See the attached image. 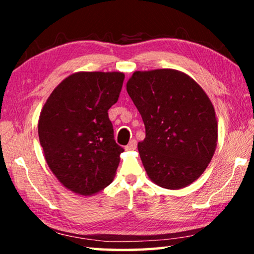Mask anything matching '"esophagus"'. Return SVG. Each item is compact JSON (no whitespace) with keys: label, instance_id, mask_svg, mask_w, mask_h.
Here are the masks:
<instances>
[{"label":"esophagus","instance_id":"obj_1","mask_svg":"<svg viewBox=\"0 0 254 254\" xmlns=\"http://www.w3.org/2000/svg\"><path fill=\"white\" fill-rule=\"evenodd\" d=\"M127 150V151H132V150H135L136 149V141L135 140H131L130 142H128L127 145H126V148H124Z\"/></svg>","mask_w":254,"mask_h":254}]
</instances>
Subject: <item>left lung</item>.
<instances>
[{"label":"left lung","mask_w":254,"mask_h":254,"mask_svg":"<svg viewBox=\"0 0 254 254\" xmlns=\"http://www.w3.org/2000/svg\"><path fill=\"white\" fill-rule=\"evenodd\" d=\"M127 91L142 117L145 137L137 143L149 178L167 189L198 179L217 145V120L204 89L183 71H134Z\"/></svg>","instance_id":"obj_1"}]
</instances>
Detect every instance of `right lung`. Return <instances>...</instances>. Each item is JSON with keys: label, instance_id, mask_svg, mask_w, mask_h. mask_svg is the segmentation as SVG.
<instances>
[{"label": "right lung", "instance_id": "1", "mask_svg": "<svg viewBox=\"0 0 254 254\" xmlns=\"http://www.w3.org/2000/svg\"><path fill=\"white\" fill-rule=\"evenodd\" d=\"M124 80L121 71H78L64 79L42 107L38 134L50 170L63 186L92 196L113 182L124 150L109 119Z\"/></svg>", "mask_w": 254, "mask_h": 254}]
</instances>
